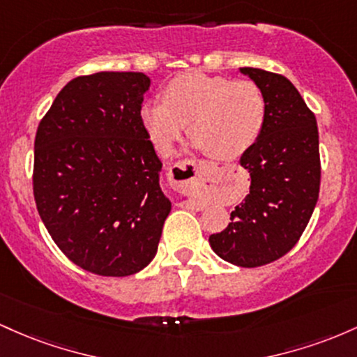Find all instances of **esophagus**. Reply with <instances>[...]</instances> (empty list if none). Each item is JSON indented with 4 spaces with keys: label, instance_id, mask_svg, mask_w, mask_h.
<instances>
[{
    "label": "esophagus",
    "instance_id": "1",
    "mask_svg": "<svg viewBox=\"0 0 357 357\" xmlns=\"http://www.w3.org/2000/svg\"><path fill=\"white\" fill-rule=\"evenodd\" d=\"M214 165L202 162V160H182V162H177L168 170V180H170V185L177 192L192 194L202 185L204 180H207L214 174ZM183 206L199 207V204L195 200H185Z\"/></svg>",
    "mask_w": 357,
    "mask_h": 357
}]
</instances>
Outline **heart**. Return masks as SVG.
Wrapping results in <instances>:
<instances>
[{"mask_svg":"<svg viewBox=\"0 0 357 357\" xmlns=\"http://www.w3.org/2000/svg\"><path fill=\"white\" fill-rule=\"evenodd\" d=\"M162 99L139 109L143 130L162 157L172 153L187 126L207 157L229 162L243 157L265 126V96L253 81L185 72L167 82Z\"/></svg>","mask_w":357,"mask_h":357,"instance_id":"1","label":"heart"}]
</instances>
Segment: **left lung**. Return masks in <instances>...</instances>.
I'll return each mask as SVG.
<instances>
[{
	"mask_svg": "<svg viewBox=\"0 0 357 357\" xmlns=\"http://www.w3.org/2000/svg\"><path fill=\"white\" fill-rule=\"evenodd\" d=\"M239 70L265 96V126L239 160L250 172V194L209 243L224 261L256 268L287 255L310 221L320 189L319 130L287 77L253 67Z\"/></svg>",
	"mask_w": 357,
	"mask_h": 357,
	"instance_id": "8db88e82",
	"label": "left lung"
}]
</instances>
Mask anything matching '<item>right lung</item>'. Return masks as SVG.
<instances>
[{"mask_svg": "<svg viewBox=\"0 0 357 357\" xmlns=\"http://www.w3.org/2000/svg\"><path fill=\"white\" fill-rule=\"evenodd\" d=\"M150 79L98 72L59 92L35 136L33 195L63 255L101 276L138 273L158 250L172 204L139 121Z\"/></svg>", "mask_w": 357, "mask_h": 357, "instance_id": "add662e5", "label": "right lung"}]
</instances>
